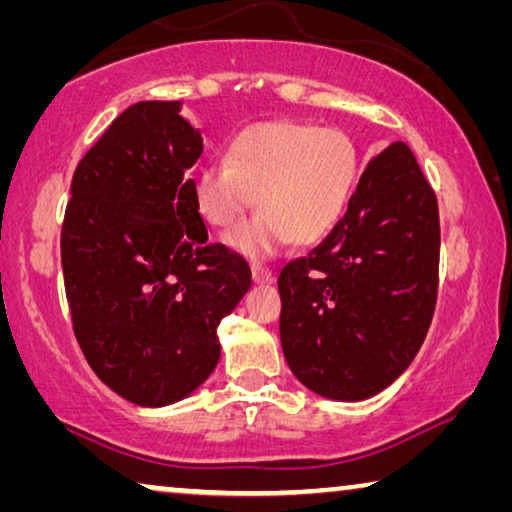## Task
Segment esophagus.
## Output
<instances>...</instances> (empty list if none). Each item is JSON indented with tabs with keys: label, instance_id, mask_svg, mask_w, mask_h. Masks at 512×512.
<instances>
[{
	"label": "esophagus",
	"instance_id": "1",
	"mask_svg": "<svg viewBox=\"0 0 512 512\" xmlns=\"http://www.w3.org/2000/svg\"><path fill=\"white\" fill-rule=\"evenodd\" d=\"M251 277H254L256 284H272V282H275V275H272V270L265 268V265H258V263L251 265Z\"/></svg>",
	"mask_w": 512,
	"mask_h": 512
}]
</instances>
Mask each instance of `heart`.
Segmentation results:
<instances>
[{"label":"heart","mask_w":512,"mask_h":512,"mask_svg":"<svg viewBox=\"0 0 512 512\" xmlns=\"http://www.w3.org/2000/svg\"><path fill=\"white\" fill-rule=\"evenodd\" d=\"M359 181V149L338 128L263 121L228 142L226 163L202 167L193 202L212 228L233 230L256 205L263 209L228 244L249 258H268L296 237L312 247L340 226Z\"/></svg>","instance_id":"1"}]
</instances>
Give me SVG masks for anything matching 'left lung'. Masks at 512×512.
I'll return each instance as SVG.
<instances>
[{
    "label": "left lung",
    "mask_w": 512,
    "mask_h": 512,
    "mask_svg": "<svg viewBox=\"0 0 512 512\" xmlns=\"http://www.w3.org/2000/svg\"><path fill=\"white\" fill-rule=\"evenodd\" d=\"M438 200L394 142L363 170L340 226L279 272V335L314 394L363 401L415 359L438 298Z\"/></svg>",
    "instance_id": "8db88e82"
}]
</instances>
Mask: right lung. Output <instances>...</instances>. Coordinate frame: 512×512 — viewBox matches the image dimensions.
<instances>
[{
    "mask_svg": "<svg viewBox=\"0 0 512 512\" xmlns=\"http://www.w3.org/2000/svg\"><path fill=\"white\" fill-rule=\"evenodd\" d=\"M181 102H137L72 177L60 235L74 335L125 401L160 408L212 375L216 328L251 286L242 256L207 242L188 170L202 135Z\"/></svg>",
    "mask_w": 512,
    "mask_h": 512,
    "instance_id": "right-lung-1",
    "label": "right lung"
}]
</instances>
